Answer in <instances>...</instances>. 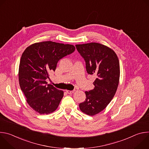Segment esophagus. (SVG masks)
Instances as JSON below:
<instances>
[{
	"label": "esophagus",
	"instance_id": "obj_1",
	"mask_svg": "<svg viewBox=\"0 0 149 149\" xmlns=\"http://www.w3.org/2000/svg\"><path fill=\"white\" fill-rule=\"evenodd\" d=\"M75 92V90H72V91H70V90H67V93L69 94H73Z\"/></svg>",
	"mask_w": 149,
	"mask_h": 149
}]
</instances>
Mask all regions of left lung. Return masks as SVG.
I'll list each match as a JSON object with an SVG mask.
<instances>
[{
  "instance_id": "1",
  "label": "left lung",
  "mask_w": 149,
  "mask_h": 149,
  "mask_svg": "<svg viewBox=\"0 0 149 149\" xmlns=\"http://www.w3.org/2000/svg\"><path fill=\"white\" fill-rule=\"evenodd\" d=\"M86 62L88 74L95 75L94 88L86 91V101L79 104L83 113L89 116L102 111L113 98L120 78V64L116 54L110 48L92 43L75 45Z\"/></svg>"
}]
</instances>
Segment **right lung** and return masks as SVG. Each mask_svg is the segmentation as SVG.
I'll list each match as a JSON object with an SVG mask.
<instances>
[{"mask_svg": "<svg viewBox=\"0 0 149 149\" xmlns=\"http://www.w3.org/2000/svg\"><path fill=\"white\" fill-rule=\"evenodd\" d=\"M72 45L45 41L28 47L21 56L19 81L27 102L35 111L48 114L55 111L63 91L46 82L49 72L55 71L58 62L74 52Z\"/></svg>", "mask_w": 149, "mask_h": 149, "instance_id": "add662e5", "label": "right lung"}]
</instances>
